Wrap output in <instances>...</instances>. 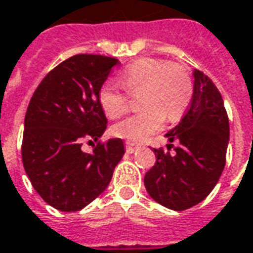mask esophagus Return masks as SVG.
I'll return each instance as SVG.
<instances>
[{
    "instance_id": "34e87169",
    "label": "esophagus",
    "mask_w": 253,
    "mask_h": 253,
    "mask_svg": "<svg viewBox=\"0 0 253 253\" xmlns=\"http://www.w3.org/2000/svg\"><path fill=\"white\" fill-rule=\"evenodd\" d=\"M138 145L132 144V142H126V152L127 153H134V152L138 149Z\"/></svg>"
}]
</instances>
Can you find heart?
<instances>
[{"mask_svg": "<svg viewBox=\"0 0 253 253\" xmlns=\"http://www.w3.org/2000/svg\"><path fill=\"white\" fill-rule=\"evenodd\" d=\"M121 84L131 96L138 97L141 112L118 122L115 135L130 141H142L157 131L164 119L176 121L192 98V79L185 67L166 60L144 57L132 61L121 74ZM98 100L108 118H119L128 108V95L115 84H105Z\"/></svg>", "mask_w": 253, "mask_h": 253, "instance_id": "obj_1", "label": "heart"}]
</instances>
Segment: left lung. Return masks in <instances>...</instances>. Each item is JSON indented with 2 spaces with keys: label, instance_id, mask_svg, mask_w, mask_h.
Instances as JSON below:
<instances>
[{
  "label": "left lung",
  "instance_id": "left-lung-1",
  "mask_svg": "<svg viewBox=\"0 0 253 253\" xmlns=\"http://www.w3.org/2000/svg\"><path fill=\"white\" fill-rule=\"evenodd\" d=\"M193 78L188 112L166 134L169 142L179 144L175 153L153 149L156 163L144 178L152 199L174 211L188 210L212 192L225 169L230 134L218 87L199 70H194Z\"/></svg>",
  "mask_w": 253,
  "mask_h": 253
}]
</instances>
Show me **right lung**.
Segmentation results:
<instances>
[{"mask_svg":"<svg viewBox=\"0 0 253 253\" xmlns=\"http://www.w3.org/2000/svg\"><path fill=\"white\" fill-rule=\"evenodd\" d=\"M119 60L77 54L42 79L24 118L22 159L26 174L45 203L74 212L97 199L125 155L121 138L100 142L107 118L98 94ZM84 140L93 151H82Z\"/></svg>","mask_w":253,"mask_h":253,"instance_id":"right-lung-1","label":"right lung"}]
</instances>
